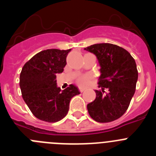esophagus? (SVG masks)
Returning a JSON list of instances; mask_svg holds the SVG:
<instances>
[{
	"label": "esophagus",
	"mask_w": 156,
	"mask_h": 156,
	"mask_svg": "<svg viewBox=\"0 0 156 156\" xmlns=\"http://www.w3.org/2000/svg\"><path fill=\"white\" fill-rule=\"evenodd\" d=\"M85 90V89L84 88H80V91L81 92V93H82V92H83Z\"/></svg>",
	"instance_id": "obj_1"
}]
</instances>
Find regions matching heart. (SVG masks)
Listing matches in <instances>:
<instances>
[{"label":"heart","mask_w":156,"mask_h":156,"mask_svg":"<svg viewBox=\"0 0 156 156\" xmlns=\"http://www.w3.org/2000/svg\"><path fill=\"white\" fill-rule=\"evenodd\" d=\"M91 78L92 76L90 75H89V74H85V75L80 76L76 80L77 84L79 85L80 87H87L90 83Z\"/></svg>","instance_id":"b5f03b06"}]
</instances>
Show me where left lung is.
Masks as SVG:
<instances>
[{
    "label": "left lung",
    "instance_id": "obj_1",
    "mask_svg": "<svg viewBox=\"0 0 156 156\" xmlns=\"http://www.w3.org/2000/svg\"><path fill=\"white\" fill-rule=\"evenodd\" d=\"M84 50L96 55L101 76L96 98L87 105L89 115L98 122L119 119L126 112L134 94L138 72L133 58L124 48L108 43L96 44Z\"/></svg>",
    "mask_w": 156,
    "mask_h": 156
}]
</instances>
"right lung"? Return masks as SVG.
Masks as SVG:
<instances>
[{"label": "right lung", "instance_id": "right-lung-1", "mask_svg": "<svg viewBox=\"0 0 156 156\" xmlns=\"http://www.w3.org/2000/svg\"><path fill=\"white\" fill-rule=\"evenodd\" d=\"M70 51H42L22 69L19 86L23 98L34 116L41 120L48 122L61 120L68 113L72 98L80 94L73 84L63 90L57 87L56 74L64 70Z\"/></svg>", "mask_w": 156, "mask_h": 156}]
</instances>
